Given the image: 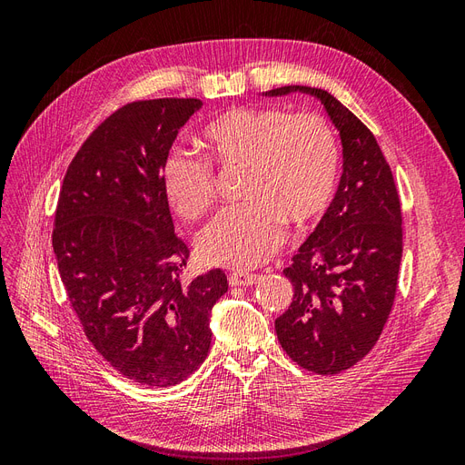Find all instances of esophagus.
I'll list each match as a JSON object with an SVG mask.
<instances>
[{
    "mask_svg": "<svg viewBox=\"0 0 465 465\" xmlns=\"http://www.w3.org/2000/svg\"><path fill=\"white\" fill-rule=\"evenodd\" d=\"M260 279L262 277L258 273H241V272H238V273L229 275V283L232 287H250V285H256Z\"/></svg>",
    "mask_w": 465,
    "mask_h": 465,
    "instance_id": "esophagus-1",
    "label": "esophagus"
}]
</instances>
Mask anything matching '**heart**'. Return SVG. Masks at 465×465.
Listing matches in <instances>:
<instances>
[{
	"mask_svg": "<svg viewBox=\"0 0 465 465\" xmlns=\"http://www.w3.org/2000/svg\"><path fill=\"white\" fill-rule=\"evenodd\" d=\"M202 145L213 164L246 171L248 205L221 211L195 238L198 256L209 265H260L283 242V223L297 231L312 227L333 200L340 145L316 112L234 106L203 125ZM163 188L182 219L198 221L213 203V166L173 151L163 166Z\"/></svg>",
	"mask_w": 465,
	"mask_h": 465,
	"instance_id": "obj_1",
	"label": "heart"
}]
</instances>
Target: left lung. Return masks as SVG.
Instances as JSON below:
<instances>
[{"label":"left lung","instance_id":"1","mask_svg":"<svg viewBox=\"0 0 465 465\" xmlns=\"http://www.w3.org/2000/svg\"><path fill=\"white\" fill-rule=\"evenodd\" d=\"M316 96L340 132L343 174L314 232L283 273L292 302L275 320L285 353L316 374H337L376 345L391 312L401 263V203L376 137L328 91L289 85Z\"/></svg>","mask_w":465,"mask_h":465}]
</instances>
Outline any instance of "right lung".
I'll return each instance as SVG.
<instances>
[{
    "instance_id": "add662e5",
    "label": "right lung",
    "mask_w": 465,
    "mask_h": 465,
    "mask_svg": "<svg viewBox=\"0 0 465 465\" xmlns=\"http://www.w3.org/2000/svg\"><path fill=\"white\" fill-rule=\"evenodd\" d=\"M200 98H153L118 108L69 164L52 246L87 340L125 378L166 388L200 369L211 308L229 289L211 270L190 283L174 234L163 166Z\"/></svg>"
}]
</instances>
